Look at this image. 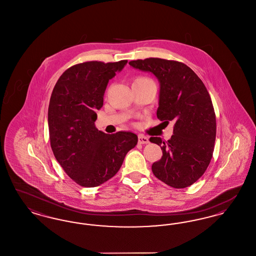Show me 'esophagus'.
Wrapping results in <instances>:
<instances>
[{"label":"esophagus","instance_id":"esophagus-1","mask_svg":"<svg viewBox=\"0 0 256 256\" xmlns=\"http://www.w3.org/2000/svg\"><path fill=\"white\" fill-rule=\"evenodd\" d=\"M138 143L139 144H148V138L144 136V135H138Z\"/></svg>","mask_w":256,"mask_h":256}]
</instances>
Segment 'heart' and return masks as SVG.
Returning a JSON list of instances; mask_svg holds the SVG:
<instances>
[{
    "label": "heart",
    "mask_w": 256,
    "mask_h": 256,
    "mask_svg": "<svg viewBox=\"0 0 256 256\" xmlns=\"http://www.w3.org/2000/svg\"><path fill=\"white\" fill-rule=\"evenodd\" d=\"M152 82L150 78H143V76H141V78H137L134 80V82Z\"/></svg>",
    "instance_id": "obj_1"
}]
</instances>
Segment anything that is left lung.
<instances>
[{
	"instance_id": "obj_1",
	"label": "left lung",
	"mask_w": 256,
	"mask_h": 256,
	"mask_svg": "<svg viewBox=\"0 0 256 256\" xmlns=\"http://www.w3.org/2000/svg\"><path fill=\"white\" fill-rule=\"evenodd\" d=\"M128 64L156 76L160 86L158 118L174 122L167 142L160 137L150 138L163 154L152 166L154 174L174 188L192 185L206 170L216 139V116L206 87L182 62L150 58Z\"/></svg>"
}]
</instances>
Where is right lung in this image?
<instances>
[{"label":"right lung","mask_w":256,"mask_h":256,"mask_svg":"<svg viewBox=\"0 0 256 256\" xmlns=\"http://www.w3.org/2000/svg\"><path fill=\"white\" fill-rule=\"evenodd\" d=\"M126 63H80L54 87L48 110L50 146L63 170L80 186L96 187L113 178L137 144L130 132L106 134L95 126L108 84Z\"/></svg>","instance_id":"right-lung-1"}]
</instances>
